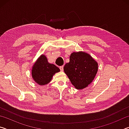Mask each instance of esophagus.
<instances>
[{"mask_svg": "<svg viewBox=\"0 0 129 129\" xmlns=\"http://www.w3.org/2000/svg\"><path fill=\"white\" fill-rule=\"evenodd\" d=\"M63 68H64V66H63V65H62V66H60L59 67V68H60L61 71H63Z\"/></svg>", "mask_w": 129, "mask_h": 129, "instance_id": "34e87169", "label": "esophagus"}]
</instances>
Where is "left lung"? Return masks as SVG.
Returning <instances> with one entry per match:
<instances>
[{
	"mask_svg": "<svg viewBox=\"0 0 129 129\" xmlns=\"http://www.w3.org/2000/svg\"><path fill=\"white\" fill-rule=\"evenodd\" d=\"M69 62L64 67V72L77 89H82L93 81L98 71V63L86 52H73Z\"/></svg>",
	"mask_w": 129,
	"mask_h": 129,
	"instance_id": "1",
	"label": "left lung"
}]
</instances>
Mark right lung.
Instances as JSON below:
<instances>
[{"label":"right lung","instance_id":"obj_1","mask_svg":"<svg viewBox=\"0 0 129 129\" xmlns=\"http://www.w3.org/2000/svg\"><path fill=\"white\" fill-rule=\"evenodd\" d=\"M60 71L57 67L49 63L46 56L42 54L32 67V76L37 84L45 85L51 81L54 74Z\"/></svg>","mask_w":129,"mask_h":129}]
</instances>
